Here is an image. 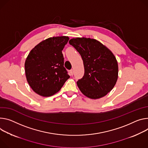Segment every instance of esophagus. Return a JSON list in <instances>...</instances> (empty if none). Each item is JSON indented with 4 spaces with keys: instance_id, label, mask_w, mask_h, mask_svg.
Returning a JSON list of instances; mask_svg holds the SVG:
<instances>
[{
    "instance_id": "esophagus-1",
    "label": "esophagus",
    "mask_w": 148,
    "mask_h": 148,
    "mask_svg": "<svg viewBox=\"0 0 148 148\" xmlns=\"http://www.w3.org/2000/svg\"><path fill=\"white\" fill-rule=\"evenodd\" d=\"M73 74H74L73 70H71L70 71V75L73 76Z\"/></svg>"
}]
</instances>
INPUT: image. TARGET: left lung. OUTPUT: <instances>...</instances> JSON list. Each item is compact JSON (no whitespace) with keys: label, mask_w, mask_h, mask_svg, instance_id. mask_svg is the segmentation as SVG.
<instances>
[{"label":"left lung","mask_w":148,"mask_h":148,"mask_svg":"<svg viewBox=\"0 0 148 148\" xmlns=\"http://www.w3.org/2000/svg\"><path fill=\"white\" fill-rule=\"evenodd\" d=\"M82 56L84 74L77 86L84 95L92 99L105 96L115 86L118 64L112 51L95 39L76 38L69 41Z\"/></svg>","instance_id":"8db88e82"}]
</instances>
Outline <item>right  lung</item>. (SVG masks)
Returning <instances> with one entry per match:
<instances>
[{
    "label": "right lung",
    "instance_id": "1",
    "mask_svg": "<svg viewBox=\"0 0 148 148\" xmlns=\"http://www.w3.org/2000/svg\"><path fill=\"white\" fill-rule=\"evenodd\" d=\"M68 36L49 38L36 45L26 59V79L38 95L51 96L58 92L70 77L64 66L62 51Z\"/></svg>",
    "mask_w": 148,
    "mask_h": 148
}]
</instances>
